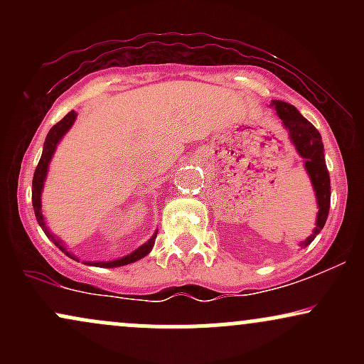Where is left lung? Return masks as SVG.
I'll use <instances>...</instances> for the list:
<instances>
[{
  "instance_id": "8db88e82",
  "label": "left lung",
  "mask_w": 364,
  "mask_h": 364,
  "mask_svg": "<svg viewBox=\"0 0 364 364\" xmlns=\"http://www.w3.org/2000/svg\"><path fill=\"white\" fill-rule=\"evenodd\" d=\"M270 106L277 111L279 118L282 119V124L289 132L291 141L294 144L299 156L304 159V168H306V173L310 174L313 190H315L316 195V203H318L316 225L313 229V235L301 243V246H308L323 229L330 208V176L327 164H325L323 144H321L318 129L313 127L306 118H303L301 112L296 109L294 106L284 101H272Z\"/></svg>"
}]
</instances>
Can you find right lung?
<instances>
[{"instance_id":"right-lung-1","label":"right lung","mask_w":364,"mask_h":364,"mask_svg":"<svg viewBox=\"0 0 364 364\" xmlns=\"http://www.w3.org/2000/svg\"><path fill=\"white\" fill-rule=\"evenodd\" d=\"M75 118H77V112L70 111L68 114H66L65 118L60 121V123H56L51 129H49L48 136H46L43 156H41V161H39V164H37L36 173H34V179H32V205H34L37 223H39L41 228H43V231L46 232V235H48L49 240H51L53 243L56 245L63 253L68 255V257L73 258V260H77V257H75V255H72L70 252H66L65 245L61 243V240H56V236H53L51 232H49L48 225H46V223H44L43 212H41V193H43L44 179H46V174H48L49 162H51V157H53L54 150H56V145L60 144V140L63 139V136H65V133L68 132L70 128H72V124L75 123ZM156 236H157V232L152 237H150L147 243H144V245L140 246V248H136L135 252L127 255V257L119 258V260H112V262H85V263H87V265H94V267H109V269H112V267L128 265V263H133V262L140 260V258H144L145 255L150 253V250H152L154 243H156Z\"/></svg>"}]
</instances>
